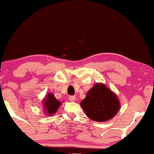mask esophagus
<instances>
[{
	"instance_id": "34e87169",
	"label": "esophagus",
	"mask_w": 154,
	"mask_h": 154,
	"mask_svg": "<svg viewBox=\"0 0 154 154\" xmlns=\"http://www.w3.org/2000/svg\"><path fill=\"white\" fill-rule=\"evenodd\" d=\"M69 99L71 102H74V101L76 100V97H75V96H69Z\"/></svg>"
}]
</instances>
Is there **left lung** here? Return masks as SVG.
Here are the masks:
<instances>
[{"label":"left lung","instance_id":"1","mask_svg":"<svg viewBox=\"0 0 154 154\" xmlns=\"http://www.w3.org/2000/svg\"><path fill=\"white\" fill-rule=\"evenodd\" d=\"M85 114L92 121L105 122L113 119L121 108L118 96L102 83H97L88 90L81 102Z\"/></svg>","mask_w":154,"mask_h":154}]
</instances>
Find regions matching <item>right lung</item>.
Masks as SVG:
<instances>
[{
	"mask_svg": "<svg viewBox=\"0 0 154 154\" xmlns=\"http://www.w3.org/2000/svg\"><path fill=\"white\" fill-rule=\"evenodd\" d=\"M60 105L61 102L54 97L52 93H48L43 100V107L47 116H52L60 108Z\"/></svg>",
	"mask_w": 154,
	"mask_h": 154,
	"instance_id": "add662e5",
	"label": "right lung"
}]
</instances>
